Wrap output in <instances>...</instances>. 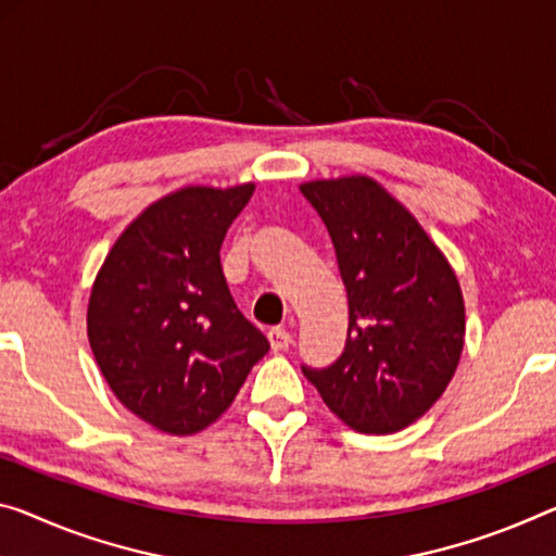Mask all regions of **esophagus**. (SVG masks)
<instances>
[{
	"mask_svg": "<svg viewBox=\"0 0 556 556\" xmlns=\"http://www.w3.org/2000/svg\"><path fill=\"white\" fill-rule=\"evenodd\" d=\"M268 340H270V348L278 353V350H286L290 345V340H293V336H290L286 328L278 326V328H270L268 330Z\"/></svg>",
	"mask_w": 556,
	"mask_h": 556,
	"instance_id": "obj_1",
	"label": "esophagus"
}]
</instances>
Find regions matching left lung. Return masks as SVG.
Here are the masks:
<instances>
[{
  "label": "left lung",
  "mask_w": 556,
  "mask_h": 556,
  "mask_svg": "<svg viewBox=\"0 0 556 556\" xmlns=\"http://www.w3.org/2000/svg\"><path fill=\"white\" fill-rule=\"evenodd\" d=\"M301 191L336 245L350 313L343 355L303 375L355 432L405 430L438 403L459 365V280L420 220L372 176L315 178Z\"/></svg>",
  "instance_id": "left-lung-1"
}]
</instances>
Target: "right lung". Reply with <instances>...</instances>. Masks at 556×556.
<instances>
[{"label": "right lung", "mask_w": 556, "mask_h": 556, "mask_svg": "<svg viewBox=\"0 0 556 556\" xmlns=\"http://www.w3.org/2000/svg\"><path fill=\"white\" fill-rule=\"evenodd\" d=\"M253 191L189 184L161 195L122 230L93 278V361L118 403L161 432L206 430L270 348L220 270V243Z\"/></svg>", "instance_id": "add662e5"}]
</instances>
